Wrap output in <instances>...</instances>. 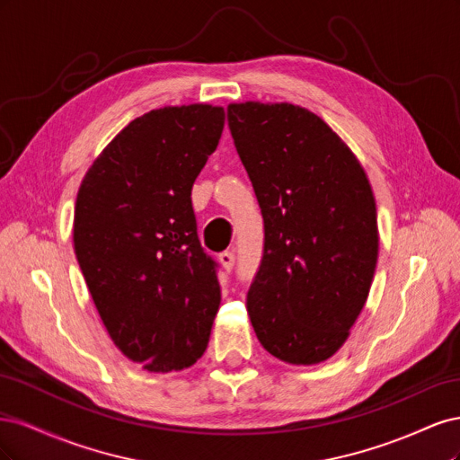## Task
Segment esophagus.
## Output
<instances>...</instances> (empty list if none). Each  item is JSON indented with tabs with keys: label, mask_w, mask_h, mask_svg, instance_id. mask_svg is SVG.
<instances>
[{
	"label": "esophagus",
	"mask_w": 460,
	"mask_h": 460,
	"mask_svg": "<svg viewBox=\"0 0 460 460\" xmlns=\"http://www.w3.org/2000/svg\"><path fill=\"white\" fill-rule=\"evenodd\" d=\"M218 259H220V262H222V267H225V270L226 272H230L232 269H234V264H235V253L234 252H222L220 255H218Z\"/></svg>",
	"instance_id": "1"
}]
</instances>
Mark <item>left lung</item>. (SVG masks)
<instances>
[{
    "mask_svg": "<svg viewBox=\"0 0 460 460\" xmlns=\"http://www.w3.org/2000/svg\"><path fill=\"white\" fill-rule=\"evenodd\" d=\"M228 127L264 222L247 313L261 345L289 365L336 353L363 311L378 220L363 166L311 111L232 103Z\"/></svg>",
    "mask_w": 460,
    "mask_h": 460,
    "instance_id": "8db88e82",
    "label": "left lung"
}]
</instances>
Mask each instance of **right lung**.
Instances as JSON below:
<instances>
[{"instance_id":"obj_1","label":"right lung","mask_w":460,"mask_h":460,"mask_svg":"<svg viewBox=\"0 0 460 460\" xmlns=\"http://www.w3.org/2000/svg\"><path fill=\"white\" fill-rule=\"evenodd\" d=\"M225 109L137 117L93 161L75 207V253L111 340L149 372L191 367L220 305L218 264L198 238L191 188Z\"/></svg>"}]
</instances>
